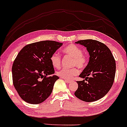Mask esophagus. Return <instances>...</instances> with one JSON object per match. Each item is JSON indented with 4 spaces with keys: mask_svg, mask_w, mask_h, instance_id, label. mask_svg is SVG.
I'll list each match as a JSON object with an SVG mask.
<instances>
[{
    "mask_svg": "<svg viewBox=\"0 0 127 127\" xmlns=\"http://www.w3.org/2000/svg\"><path fill=\"white\" fill-rule=\"evenodd\" d=\"M64 80H65V81L66 83H69L71 81V80H67V79H64Z\"/></svg>",
    "mask_w": 127,
    "mask_h": 127,
    "instance_id": "esophagus-1",
    "label": "esophagus"
}]
</instances>
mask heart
Returning <instances> with one entry per match:
<instances>
[{"label": "heart", "mask_w": 127, "mask_h": 127, "mask_svg": "<svg viewBox=\"0 0 127 127\" xmlns=\"http://www.w3.org/2000/svg\"><path fill=\"white\" fill-rule=\"evenodd\" d=\"M63 52L67 56L72 58L71 65L77 66L80 69H83L86 66L88 63V57L83 53L82 50L79 47L74 44H69L63 49ZM50 61L54 68H58L61 65V58L58 53H55L50 57ZM79 74V70L77 68L71 69L62 68L56 72V74L61 78L65 79H71Z\"/></svg>", "instance_id": "heart-1"}]
</instances>
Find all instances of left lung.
Returning <instances> with one entry per match:
<instances>
[{"mask_svg":"<svg viewBox=\"0 0 127 127\" xmlns=\"http://www.w3.org/2000/svg\"><path fill=\"white\" fill-rule=\"evenodd\" d=\"M75 43L85 46L90 57L86 68L79 75L85 80L77 82L78 89L74 95L83 101H95L104 96L113 85L115 60L109 48L99 41L85 39Z\"/></svg>","mask_w":127,"mask_h":127,"instance_id":"left-lung-1","label":"left lung"}]
</instances>
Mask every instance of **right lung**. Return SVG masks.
Instances as JSON below:
<instances>
[{"label":"right lung","instance_id":"add662e5","mask_svg":"<svg viewBox=\"0 0 127 127\" xmlns=\"http://www.w3.org/2000/svg\"><path fill=\"white\" fill-rule=\"evenodd\" d=\"M63 44L42 41L30 44L18 53L12 65L13 85L20 96L26 102L37 104L44 101L52 94L59 77L50 57Z\"/></svg>","mask_w":127,"mask_h":127}]
</instances>
